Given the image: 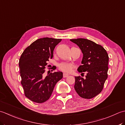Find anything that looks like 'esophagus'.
I'll return each mask as SVG.
<instances>
[{
    "label": "esophagus",
    "instance_id": "obj_1",
    "mask_svg": "<svg viewBox=\"0 0 125 125\" xmlns=\"http://www.w3.org/2000/svg\"><path fill=\"white\" fill-rule=\"evenodd\" d=\"M68 75H69V74H68L66 73H63V78L67 77Z\"/></svg>",
    "mask_w": 125,
    "mask_h": 125
}]
</instances>
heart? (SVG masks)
Listing matches in <instances>:
<instances>
[{
	"instance_id": "1",
	"label": "heart",
	"mask_w": 125,
	"mask_h": 125,
	"mask_svg": "<svg viewBox=\"0 0 125 125\" xmlns=\"http://www.w3.org/2000/svg\"><path fill=\"white\" fill-rule=\"evenodd\" d=\"M59 67L61 70L63 71V72L68 73L72 71L73 68L74 67V65L72 63L63 62L60 63L59 65Z\"/></svg>"
}]
</instances>
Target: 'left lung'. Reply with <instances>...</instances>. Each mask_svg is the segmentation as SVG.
<instances>
[{"instance_id": "1", "label": "left lung", "mask_w": 125, "mask_h": 125, "mask_svg": "<svg viewBox=\"0 0 125 125\" xmlns=\"http://www.w3.org/2000/svg\"><path fill=\"white\" fill-rule=\"evenodd\" d=\"M77 44L83 54L79 72L86 73V78L75 77L74 89L84 99H91L99 94L107 78L108 55L102 46L84 38L70 39Z\"/></svg>"}]
</instances>
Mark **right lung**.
<instances>
[{
    "mask_svg": "<svg viewBox=\"0 0 125 125\" xmlns=\"http://www.w3.org/2000/svg\"><path fill=\"white\" fill-rule=\"evenodd\" d=\"M61 41V39L52 38H40L28 46L20 58L21 83L25 95L35 103L47 101L56 83L62 78L63 73L60 71L44 75L47 61L53 58L54 48Z\"/></svg>",
    "mask_w": 125,
    "mask_h": 125,
    "instance_id": "obj_1",
    "label": "right lung"
}]
</instances>
